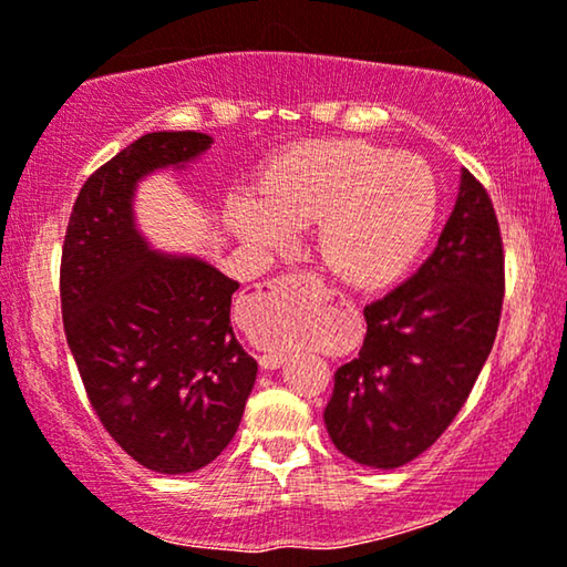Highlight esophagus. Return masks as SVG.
<instances>
[{"label":"esophagus","mask_w":567,"mask_h":567,"mask_svg":"<svg viewBox=\"0 0 567 567\" xmlns=\"http://www.w3.org/2000/svg\"><path fill=\"white\" fill-rule=\"evenodd\" d=\"M293 281H297V278H274V281H268L266 286L270 291H278V289H286V284H293ZM299 281H301V278H299ZM322 299L332 301V299H338V293L336 291H322ZM340 305H346V299H340ZM284 361H286L284 353H260L258 355V363L262 369H278V367H284Z\"/></svg>","instance_id":"obj_1"}]
</instances>
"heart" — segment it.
<instances>
[{
    "instance_id": "1",
    "label": "heart",
    "mask_w": 567,
    "mask_h": 567,
    "mask_svg": "<svg viewBox=\"0 0 567 567\" xmlns=\"http://www.w3.org/2000/svg\"><path fill=\"white\" fill-rule=\"evenodd\" d=\"M439 188L431 167L359 138L291 152L258 193L227 206L231 235L262 250L286 247L293 231L320 224L317 252L353 286L398 278L431 235Z\"/></svg>"
}]
</instances>
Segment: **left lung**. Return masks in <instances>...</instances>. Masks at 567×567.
I'll use <instances>...</instances> for the list:
<instances>
[{
  "instance_id": "1",
  "label": "left lung",
  "mask_w": 567,
  "mask_h": 567,
  "mask_svg": "<svg viewBox=\"0 0 567 567\" xmlns=\"http://www.w3.org/2000/svg\"><path fill=\"white\" fill-rule=\"evenodd\" d=\"M503 307V243L483 185L460 175L454 212L417 274L363 309L359 355L332 377L324 429L348 460L398 470L460 413L491 355Z\"/></svg>"
}]
</instances>
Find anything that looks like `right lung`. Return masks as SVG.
Returning a JSON list of instances; mask_svg holds the SVG:
<instances>
[{
  "label": "right lung",
  "instance_id": "right-lung-1",
  "mask_svg": "<svg viewBox=\"0 0 567 567\" xmlns=\"http://www.w3.org/2000/svg\"><path fill=\"white\" fill-rule=\"evenodd\" d=\"M198 131H154L97 169L74 200L61 255L66 343L105 431L159 475L219 456L243 421L258 363L229 322L239 289L204 258L159 252L138 229V183L212 150Z\"/></svg>",
  "mask_w": 567,
  "mask_h": 567
}]
</instances>
